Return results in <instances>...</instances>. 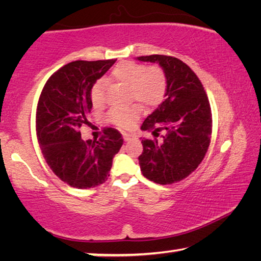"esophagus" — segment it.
Returning a JSON list of instances; mask_svg holds the SVG:
<instances>
[{"mask_svg": "<svg viewBox=\"0 0 261 261\" xmlns=\"http://www.w3.org/2000/svg\"><path fill=\"white\" fill-rule=\"evenodd\" d=\"M123 138H124L125 141H130L132 139H135V137L132 135H129V134H123Z\"/></svg>", "mask_w": 261, "mask_h": 261, "instance_id": "esophagus-1", "label": "esophagus"}]
</instances>
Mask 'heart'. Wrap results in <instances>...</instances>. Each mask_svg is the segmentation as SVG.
<instances>
[{"instance_id": "heart-1", "label": "heart", "mask_w": 261, "mask_h": 261, "mask_svg": "<svg viewBox=\"0 0 261 261\" xmlns=\"http://www.w3.org/2000/svg\"><path fill=\"white\" fill-rule=\"evenodd\" d=\"M112 78L121 85L127 86L131 100L138 101L144 107H155L165 98L167 76L159 67H146L135 62H123L113 69ZM90 96L94 107L102 106L106 100V88L102 81H98L91 88ZM137 106L117 107L110 110L109 120L121 127H130L139 117Z\"/></svg>"}]
</instances>
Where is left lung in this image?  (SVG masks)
Wrapping results in <instances>:
<instances>
[{"label": "left lung", "instance_id": "8db88e82", "mask_svg": "<svg viewBox=\"0 0 261 261\" xmlns=\"http://www.w3.org/2000/svg\"><path fill=\"white\" fill-rule=\"evenodd\" d=\"M159 63L167 76L166 99L148 115L141 130L152 131L153 139H143L138 158L145 177L158 184H173L197 169L208 149L212 113L201 82L191 68L166 55L137 57ZM164 132L158 141V132Z\"/></svg>", "mask_w": 261, "mask_h": 261}]
</instances>
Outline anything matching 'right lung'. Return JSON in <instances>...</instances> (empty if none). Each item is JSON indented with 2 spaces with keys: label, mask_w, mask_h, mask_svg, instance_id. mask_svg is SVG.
<instances>
[{
  "label": "right lung",
  "mask_w": 261,
  "mask_h": 261,
  "mask_svg": "<svg viewBox=\"0 0 261 261\" xmlns=\"http://www.w3.org/2000/svg\"><path fill=\"white\" fill-rule=\"evenodd\" d=\"M116 60L74 61L48 79L35 116L42 155L57 177L70 187L90 189L108 178L113 158L123 145L116 129L106 127L99 140L84 141L81 126L88 124L90 92Z\"/></svg>",
  "instance_id": "right-lung-1"
}]
</instances>
